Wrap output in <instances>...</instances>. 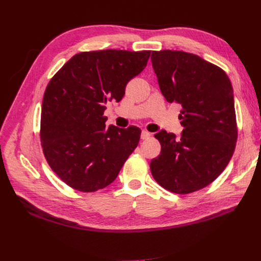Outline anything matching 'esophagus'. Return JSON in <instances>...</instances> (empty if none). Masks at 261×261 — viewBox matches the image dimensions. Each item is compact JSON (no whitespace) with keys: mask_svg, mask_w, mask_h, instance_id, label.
Listing matches in <instances>:
<instances>
[{"mask_svg":"<svg viewBox=\"0 0 261 261\" xmlns=\"http://www.w3.org/2000/svg\"><path fill=\"white\" fill-rule=\"evenodd\" d=\"M150 136H151V134H150L147 130H143V132H141V134H140L141 139H148Z\"/></svg>","mask_w":261,"mask_h":261,"instance_id":"obj_1","label":"esophagus"}]
</instances>
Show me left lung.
Segmentation results:
<instances>
[{
  "instance_id": "8db88e82",
  "label": "left lung",
  "mask_w": 261,
  "mask_h": 261,
  "mask_svg": "<svg viewBox=\"0 0 261 261\" xmlns=\"http://www.w3.org/2000/svg\"><path fill=\"white\" fill-rule=\"evenodd\" d=\"M152 67L168 102L183 107L180 136L164 129L154 137L161 153L150 162L153 178L177 194L198 191L226 168L238 139L233 87L224 70L198 55L153 51Z\"/></svg>"
}]
</instances>
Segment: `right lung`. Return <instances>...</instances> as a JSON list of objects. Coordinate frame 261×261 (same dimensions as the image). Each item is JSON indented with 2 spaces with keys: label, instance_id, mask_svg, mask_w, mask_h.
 Wrapping results in <instances>:
<instances>
[{
  "label": "right lung",
  "instance_id": "add662e5",
  "mask_svg": "<svg viewBox=\"0 0 261 261\" xmlns=\"http://www.w3.org/2000/svg\"><path fill=\"white\" fill-rule=\"evenodd\" d=\"M150 51L101 50L75 54L46 87L41 145L51 169L77 191L90 193L116 178L138 145L136 126H106L107 101L120 102L143 72Z\"/></svg>",
  "mask_w": 261,
  "mask_h": 261
}]
</instances>
